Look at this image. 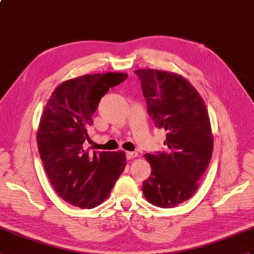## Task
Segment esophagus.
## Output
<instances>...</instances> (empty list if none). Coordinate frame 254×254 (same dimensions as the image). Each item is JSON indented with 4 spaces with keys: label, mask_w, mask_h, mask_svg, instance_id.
I'll return each instance as SVG.
<instances>
[{
    "label": "esophagus",
    "mask_w": 254,
    "mask_h": 254,
    "mask_svg": "<svg viewBox=\"0 0 254 254\" xmlns=\"http://www.w3.org/2000/svg\"><path fill=\"white\" fill-rule=\"evenodd\" d=\"M138 155L137 152H127V160H131V159H134Z\"/></svg>",
    "instance_id": "obj_1"
}]
</instances>
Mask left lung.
I'll return each mask as SVG.
<instances>
[{
  "label": "left lung",
  "instance_id": "obj_1",
  "mask_svg": "<svg viewBox=\"0 0 254 254\" xmlns=\"http://www.w3.org/2000/svg\"><path fill=\"white\" fill-rule=\"evenodd\" d=\"M148 115L166 131V150L147 153L151 175L142 193L152 205L173 208L189 199L210 163L213 138L204 100L186 78L170 71L135 70Z\"/></svg>",
  "mask_w": 254,
  "mask_h": 254
}]
</instances>
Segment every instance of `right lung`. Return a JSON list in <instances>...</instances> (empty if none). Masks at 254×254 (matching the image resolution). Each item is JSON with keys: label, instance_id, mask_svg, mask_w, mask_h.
<instances>
[{"label": "right lung", "instance_id": "1", "mask_svg": "<svg viewBox=\"0 0 254 254\" xmlns=\"http://www.w3.org/2000/svg\"><path fill=\"white\" fill-rule=\"evenodd\" d=\"M123 73L91 74L62 82L41 117L37 146L50 184L68 204L91 209L108 196L126 167L123 151L83 150L102 96L125 81Z\"/></svg>", "mask_w": 254, "mask_h": 254}]
</instances>
